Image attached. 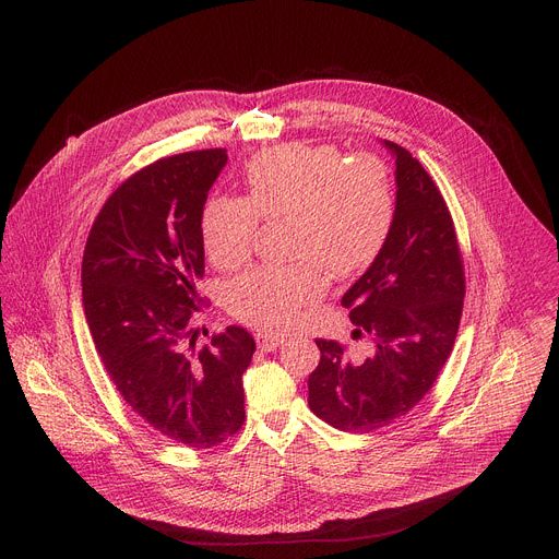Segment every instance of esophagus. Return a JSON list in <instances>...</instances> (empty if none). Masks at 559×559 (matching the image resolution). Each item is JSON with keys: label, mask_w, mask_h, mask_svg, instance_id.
I'll return each instance as SVG.
<instances>
[{"label": "esophagus", "mask_w": 559, "mask_h": 559, "mask_svg": "<svg viewBox=\"0 0 559 559\" xmlns=\"http://www.w3.org/2000/svg\"><path fill=\"white\" fill-rule=\"evenodd\" d=\"M285 343L283 336H272V334H257V345L261 352H274Z\"/></svg>", "instance_id": "obj_1"}]
</instances>
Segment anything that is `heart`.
<instances>
[{
    "mask_svg": "<svg viewBox=\"0 0 559 559\" xmlns=\"http://www.w3.org/2000/svg\"><path fill=\"white\" fill-rule=\"evenodd\" d=\"M243 199H212L203 243L218 270L241 267L254 248L259 218H287L294 265L259 267L227 289V309L248 325L285 332L325 294L323 266L345 278L367 270L384 248L395 203L386 168L373 156L343 162L332 145L285 143L257 154L243 173ZM322 266L318 269L314 263Z\"/></svg>",
    "mask_w": 559,
    "mask_h": 559,
    "instance_id": "b5f03b06",
    "label": "heart"
}]
</instances>
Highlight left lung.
<instances>
[{"label": "left lung", "instance_id": "obj_1", "mask_svg": "<svg viewBox=\"0 0 559 559\" xmlns=\"http://www.w3.org/2000/svg\"><path fill=\"white\" fill-rule=\"evenodd\" d=\"M395 162V214L367 272L345 292L354 338L373 347L349 358L316 341L309 409L336 429L365 433L409 414L444 367L460 325L464 272L447 203L409 150L382 141Z\"/></svg>", "mask_w": 559, "mask_h": 559}]
</instances>
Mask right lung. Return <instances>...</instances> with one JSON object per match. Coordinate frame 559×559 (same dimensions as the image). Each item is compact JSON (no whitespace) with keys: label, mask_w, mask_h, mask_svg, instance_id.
<instances>
[{"label":"right lung","mask_w":559,"mask_h":559,"mask_svg":"<svg viewBox=\"0 0 559 559\" xmlns=\"http://www.w3.org/2000/svg\"><path fill=\"white\" fill-rule=\"evenodd\" d=\"M225 164L216 147L139 170L102 207L82 261L86 323L110 380L150 427L192 449L241 429L243 373L257 349L234 325L194 349L203 207Z\"/></svg>","instance_id":"1"}]
</instances>
